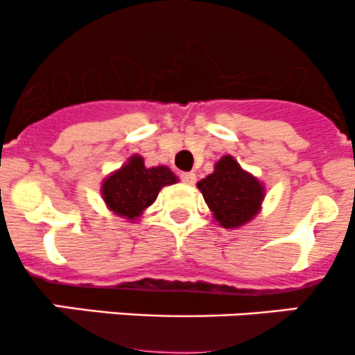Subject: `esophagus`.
Instances as JSON below:
<instances>
[{
	"label": "esophagus",
	"mask_w": 355,
	"mask_h": 355,
	"mask_svg": "<svg viewBox=\"0 0 355 355\" xmlns=\"http://www.w3.org/2000/svg\"><path fill=\"white\" fill-rule=\"evenodd\" d=\"M180 178L182 182H185L189 185L196 184V173H192V171H184V173H180Z\"/></svg>",
	"instance_id": "obj_1"
}]
</instances>
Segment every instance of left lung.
Segmentation results:
<instances>
[{
    "mask_svg": "<svg viewBox=\"0 0 355 355\" xmlns=\"http://www.w3.org/2000/svg\"><path fill=\"white\" fill-rule=\"evenodd\" d=\"M213 216L223 228H237L252 220L261 209L264 189L232 156H223L214 171L198 184Z\"/></svg>",
    "mask_w": 355,
    "mask_h": 355,
    "instance_id": "8db88e82",
    "label": "left lung"
}]
</instances>
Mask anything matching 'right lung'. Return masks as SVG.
<instances>
[{"label":"right lung","mask_w":355,"mask_h":355,"mask_svg":"<svg viewBox=\"0 0 355 355\" xmlns=\"http://www.w3.org/2000/svg\"><path fill=\"white\" fill-rule=\"evenodd\" d=\"M177 182L166 166L146 168L141 156H132L128 163L103 182V199L113 213L134 220L155 202L164 185Z\"/></svg>","instance_id":"add662e5"}]
</instances>
